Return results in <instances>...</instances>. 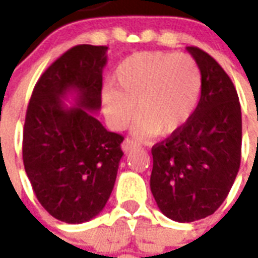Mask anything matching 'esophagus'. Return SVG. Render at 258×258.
<instances>
[{
	"instance_id": "34e87169",
	"label": "esophagus",
	"mask_w": 258,
	"mask_h": 258,
	"mask_svg": "<svg viewBox=\"0 0 258 258\" xmlns=\"http://www.w3.org/2000/svg\"><path fill=\"white\" fill-rule=\"evenodd\" d=\"M137 147H138L137 142L134 141V139H130V138L124 139V142L121 143V150H123L124 153H128V151L137 149Z\"/></svg>"
}]
</instances>
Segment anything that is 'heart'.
Instances as JSON below:
<instances>
[{
	"mask_svg": "<svg viewBox=\"0 0 258 258\" xmlns=\"http://www.w3.org/2000/svg\"><path fill=\"white\" fill-rule=\"evenodd\" d=\"M202 76L196 60L186 53L139 52L116 67L111 86L101 93L105 119L113 130H124L138 119L134 134L170 137L191 117L200 100Z\"/></svg>",
	"mask_w": 258,
	"mask_h": 258,
	"instance_id": "b5f03b06",
	"label": "heart"
}]
</instances>
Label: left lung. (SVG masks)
I'll use <instances>...</instances> for the list:
<instances>
[{"instance_id":"1","label":"left lung","mask_w":258,"mask_h":258,"mask_svg":"<svg viewBox=\"0 0 258 258\" xmlns=\"http://www.w3.org/2000/svg\"><path fill=\"white\" fill-rule=\"evenodd\" d=\"M186 49L200 67L201 99L187 123L151 149V192L176 222L205 218L222 205L240 169L242 141L233 82L210 54L197 46Z\"/></svg>"}]
</instances>
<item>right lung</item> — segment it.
<instances>
[{"label":"right lung","mask_w":258,"mask_h":258,"mask_svg":"<svg viewBox=\"0 0 258 258\" xmlns=\"http://www.w3.org/2000/svg\"><path fill=\"white\" fill-rule=\"evenodd\" d=\"M107 46L67 50L41 75L26 109L22 159L41 206L56 220L83 224L107 204L124 138L93 113L101 107ZM75 95V105L63 99Z\"/></svg>","instance_id":"1"}]
</instances>
